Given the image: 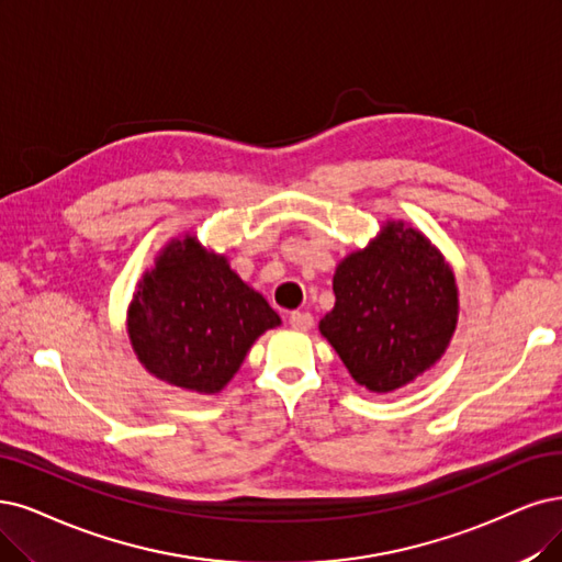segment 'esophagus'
<instances>
[{
    "label": "esophagus",
    "mask_w": 562,
    "mask_h": 562,
    "mask_svg": "<svg viewBox=\"0 0 562 562\" xmlns=\"http://www.w3.org/2000/svg\"><path fill=\"white\" fill-rule=\"evenodd\" d=\"M289 324H292V328L296 330H310L315 324V317L310 313H292L289 315Z\"/></svg>",
    "instance_id": "obj_1"
}]
</instances>
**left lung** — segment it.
<instances>
[{
  "instance_id": "8db88e82",
  "label": "left lung",
  "mask_w": 562,
  "mask_h": 562,
  "mask_svg": "<svg viewBox=\"0 0 562 562\" xmlns=\"http://www.w3.org/2000/svg\"><path fill=\"white\" fill-rule=\"evenodd\" d=\"M334 294L322 336L351 378L375 393L405 386L438 361L459 315L451 268L403 222H389L336 268Z\"/></svg>"
}]
</instances>
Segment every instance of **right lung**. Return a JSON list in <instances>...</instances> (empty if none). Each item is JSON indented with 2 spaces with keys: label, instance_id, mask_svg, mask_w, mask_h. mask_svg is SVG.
<instances>
[{
  "label": "right lung",
  "instance_id": "right-lung-1",
  "mask_svg": "<svg viewBox=\"0 0 562 562\" xmlns=\"http://www.w3.org/2000/svg\"><path fill=\"white\" fill-rule=\"evenodd\" d=\"M278 324L266 299L194 236L164 249L130 305L138 361L155 378L199 393H217L252 342Z\"/></svg>",
  "mask_w": 562,
  "mask_h": 562
}]
</instances>
